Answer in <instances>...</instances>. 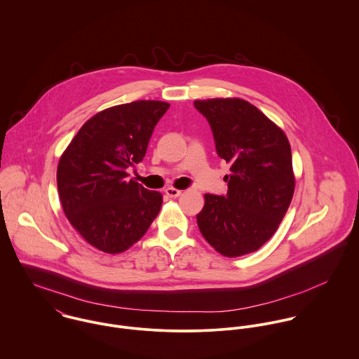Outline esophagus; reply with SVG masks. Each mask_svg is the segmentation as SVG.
Listing matches in <instances>:
<instances>
[{
    "instance_id": "34e87169",
    "label": "esophagus",
    "mask_w": 359,
    "mask_h": 359,
    "mask_svg": "<svg viewBox=\"0 0 359 359\" xmlns=\"http://www.w3.org/2000/svg\"><path fill=\"white\" fill-rule=\"evenodd\" d=\"M181 194H182V191L175 189V188H167V189H165V195H167L168 198H171V199H175V198L181 196Z\"/></svg>"
}]
</instances>
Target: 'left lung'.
Listing matches in <instances>:
<instances>
[{
  "label": "left lung",
  "mask_w": 359,
  "mask_h": 359,
  "mask_svg": "<svg viewBox=\"0 0 359 359\" xmlns=\"http://www.w3.org/2000/svg\"><path fill=\"white\" fill-rule=\"evenodd\" d=\"M212 130L217 154L231 164L226 196L205 195L196 215L208 245L225 257L258 250L276 232L296 178L283 130L241 98L195 101Z\"/></svg>",
  "instance_id": "left-lung-1"
}]
</instances>
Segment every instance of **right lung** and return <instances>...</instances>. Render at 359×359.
Returning <instances> with one entry per match:
<instances>
[{"label":"right lung","instance_id":"add662e5","mask_svg":"<svg viewBox=\"0 0 359 359\" xmlns=\"http://www.w3.org/2000/svg\"><path fill=\"white\" fill-rule=\"evenodd\" d=\"M170 103L135 101L107 107L87 120L60 156L56 182L72 226L95 249L118 255L149 229L160 192L127 180L142 161L154 126Z\"/></svg>","mask_w":359,"mask_h":359}]
</instances>
